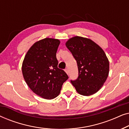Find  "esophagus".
I'll return each instance as SVG.
<instances>
[{
  "instance_id": "esophagus-1",
  "label": "esophagus",
  "mask_w": 129,
  "mask_h": 129,
  "mask_svg": "<svg viewBox=\"0 0 129 129\" xmlns=\"http://www.w3.org/2000/svg\"><path fill=\"white\" fill-rule=\"evenodd\" d=\"M65 72H66V73L68 74V75H69V69L68 68H66V69H65Z\"/></svg>"
}]
</instances>
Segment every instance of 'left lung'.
<instances>
[{
    "mask_svg": "<svg viewBox=\"0 0 129 129\" xmlns=\"http://www.w3.org/2000/svg\"><path fill=\"white\" fill-rule=\"evenodd\" d=\"M77 61L78 77L70 80L80 94L90 96L101 89L109 75V62L101 47L89 39L75 36L66 43Z\"/></svg>",
    "mask_w": 129,
    "mask_h": 129,
    "instance_id": "obj_1",
    "label": "left lung"
}]
</instances>
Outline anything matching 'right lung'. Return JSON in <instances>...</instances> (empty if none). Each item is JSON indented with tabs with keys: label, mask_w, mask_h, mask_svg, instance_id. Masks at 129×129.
Segmentation results:
<instances>
[{
	"label": "right lung",
	"mask_w": 129,
	"mask_h": 129,
	"mask_svg": "<svg viewBox=\"0 0 129 129\" xmlns=\"http://www.w3.org/2000/svg\"><path fill=\"white\" fill-rule=\"evenodd\" d=\"M57 39L46 38L37 42L26 53L22 64L25 82L35 93L45 99L59 94L62 85L69 78L64 70L57 68Z\"/></svg>",
	"instance_id": "right-lung-1"
}]
</instances>
